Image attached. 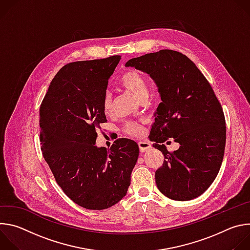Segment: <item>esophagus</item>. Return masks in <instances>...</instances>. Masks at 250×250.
I'll return each mask as SVG.
<instances>
[{"mask_svg":"<svg viewBox=\"0 0 250 250\" xmlns=\"http://www.w3.org/2000/svg\"><path fill=\"white\" fill-rule=\"evenodd\" d=\"M138 146H139L140 152H146L148 149H150V147H151L149 142H147V141H138Z\"/></svg>","mask_w":250,"mask_h":250,"instance_id":"obj_1","label":"esophagus"}]
</instances>
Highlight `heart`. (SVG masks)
Segmentation results:
<instances>
[{
    "label": "heart",
    "mask_w": 250,
    "mask_h": 250,
    "mask_svg": "<svg viewBox=\"0 0 250 250\" xmlns=\"http://www.w3.org/2000/svg\"><path fill=\"white\" fill-rule=\"evenodd\" d=\"M120 84L125 91L130 93L139 101L147 99L148 97L149 90L147 80L144 75L138 73L137 71H126L121 76ZM102 109L105 115L111 114L113 110V97L111 93H104L102 100ZM124 131L129 135H138L141 132V126L137 123L129 122L125 125Z\"/></svg>",
    "instance_id": "1"
}]
</instances>
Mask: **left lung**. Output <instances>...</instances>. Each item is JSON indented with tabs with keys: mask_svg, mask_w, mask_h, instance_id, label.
<instances>
[{
	"mask_svg": "<svg viewBox=\"0 0 250 250\" xmlns=\"http://www.w3.org/2000/svg\"><path fill=\"white\" fill-rule=\"evenodd\" d=\"M125 66L148 74L162 101L149 135L164 155L155 172L157 188L175 201L199 197L216 179L226 146L225 115L212 88L195 63L178 51L147 53ZM169 138L181 146L173 153L161 145Z\"/></svg>",
	"mask_w": 250,
	"mask_h": 250,
	"instance_id": "8db88e82",
	"label": "left lung"
}]
</instances>
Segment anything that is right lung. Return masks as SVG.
<instances>
[{
	"label": "right lung",
	"mask_w": 250,
	"mask_h": 250,
	"mask_svg": "<svg viewBox=\"0 0 250 250\" xmlns=\"http://www.w3.org/2000/svg\"><path fill=\"white\" fill-rule=\"evenodd\" d=\"M120 55L63 66L41 104L42 150L57 184L77 205L104 209L127 192L137 161L136 142L120 138L97 147V128L106 122L102 100Z\"/></svg>",
	"instance_id": "right-lung-1"
}]
</instances>
